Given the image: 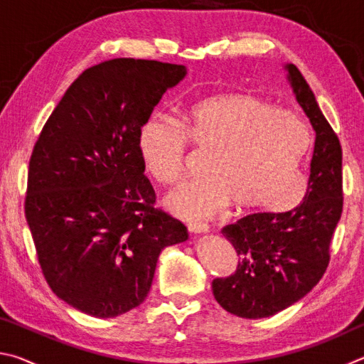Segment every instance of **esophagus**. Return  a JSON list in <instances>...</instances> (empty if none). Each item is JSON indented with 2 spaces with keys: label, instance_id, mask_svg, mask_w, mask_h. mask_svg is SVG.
I'll use <instances>...</instances> for the list:
<instances>
[{
  "label": "esophagus",
  "instance_id": "esophagus-1",
  "mask_svg": "<svg viewBox=\"0 0 364 364\" xmlns=\"http://www.w3.org/2000/svg\"><path fill=\"white\" fill-rule=\"evenodd\" d=\"M188 230L193 234H205L208 231V226L204 223H194V221H191V223H188Z\"/></svg>",
  "mask_w": 364,
  "mask_h": 364
}]
</instances>
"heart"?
Listing matches in <instances>:
<instances>
[{"instance_id": "obj_1", "label": "heart", "mask_w": 364, "mask_h": 364, "mask_svg": "<svg viewBox=\"0 0 364 364\" xmlns=\"http://www.w3.org/2000/svg\"><path fill=\"white\" fill-rule=\"evenodd\" d=\"M186 141L208 151L202 173L165 197L181 218H210L237 210L281 212L304 196L301 164L310 133L297 115L245 93H220L188 106L178 123L151 115L138 133L144 170L162 184L183 176Z\"/></svg>"}]
</instances>
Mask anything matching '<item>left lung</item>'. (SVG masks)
Returning <instances> with one entry per match:
<instances>
[{
	"instance_id": "obj_1",
	"label": "left lung",
	"mask_w": 364,
	"mask_h": 364,
	"mask_svg": "<svg viewBox=\"0 0 364 364\" xmlns=\"http://www.w3.org/2000/svg\"><path fill=\"white\" fill-rule=\"evenodd\" d=\"M295 100L316 133L304 202L284 213H254L221 234L237 268L212 282L215 300L239 318L276 315L304 299L323 278L332 234L342 215V147L300 70L284 64Z\"/></svg>"
}]
</instances>
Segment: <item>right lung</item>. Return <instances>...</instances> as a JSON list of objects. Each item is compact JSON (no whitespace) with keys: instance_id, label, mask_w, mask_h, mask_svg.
<instances>
[{"instance_id":"1","label":"right lung","mask_w":364,"mask_h":364,"mask_svg":"<svg viewBox=\"0 0 364 364\" xmlns=\"http://www.w3.org/2000/svg\"><path fill=\"white\" fill-rule=\"evenodd\" d=\"M184 65L110 59L90 67L53 110L28 165L26 218L49 287L95 318L144 301L160 252L188 228L152 207L138 133Z\"/></svg>"}]
</instances>
